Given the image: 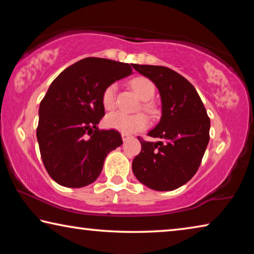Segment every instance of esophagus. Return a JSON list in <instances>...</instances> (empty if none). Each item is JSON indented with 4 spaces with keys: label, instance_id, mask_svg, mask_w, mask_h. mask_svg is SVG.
Masks as SVG:
<instances>
[{
    "label": "esophagus",
    "instance_id": "obj_1",
    "mask_svg": "<svg viewBox=\"0 0 254 254\" xmlns=\"http://www.w3.org/2000/svg\"><path fill=\"white\" fill-rule=\"evenodd\" d=\"M131 135L130 134H127V133H122V139H123V141L124 142H126L127 140H128V139H131Z\"/></svg>",
    "mask_w": 254,
    "mask_h": 254
}]
</instances>
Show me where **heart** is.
Returning a JSON list of instances; mask_svg holds the SVG:
<instances>
[{"label": "heart", "instance_id": "heart-1", "mask_svg": "<svg viewBox=\"0 0 254 254\" xmlns=\"http://www.w3.org/2000/svg\"><path fill=\"white\" fill-rule=\"evenodd\" d=\"M130 85L136 95L142 101H145L143 109L151 115L156 114L158 112L156 105L149 101L153 97L156 91L152 81L145 77H135L130 81ZM115 93H117V84L114 83L107 85L103 91L102 103L105 110L111 111L115 107ZM148 123V118L143 113L127 114L123 112H113L105 119V126L107 127L127 134L143 130L147 127Z\"/></svg>", "mask_w": 254, "mask_h": 254}]
</instances>
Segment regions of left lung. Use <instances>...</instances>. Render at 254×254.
I'll return each mask as SVG.
<instances>
[{"mask_svg": "<svg viewBox=\"0 0 254 254\" xmlns=\"http://www.w3.org/2000/svg\"><path fill=\"white\" fill-rule=\"evenodd\" d=\"M132 67L157 86L161 98V119L148 133L160 141L137 137L142 148L133 159V174L153 190H174L199 168L209 141L207 112L194 86L178 72L163 66Z\"/></svg>", "mask_w": 254, "mask_h": 254, "instance_id": "left-lung-1", "label": "left lung"}]
</instances>
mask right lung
I'll return each instance as SVG.
<instances>
[{"label":"right lung","instance_id":"right-lung-1","mask_svg":"<svg viewBox=\"0 0 254 254\" xmlns=\"http://www.w3.org/2000/svg\"><path fill=\"white\" fill-rule=\"evenodd\" d=\"M132 65L84 58L49 86L40 103L37 139L46 170L57 184L80 188L94 183L107 154L122 144L118 131L98 130L97 124L105 114L103 91L131 75Z\"/></svg>","mask_w":254,"mask_h":254}]
</instances>
